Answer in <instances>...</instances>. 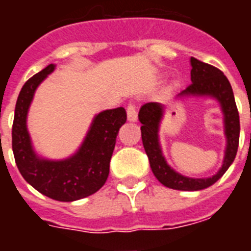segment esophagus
<instances>
[{
    "instance_id": "obj_1",
    "label": "esophagus",
    "mask_w": 251,
    "mask_h": 251,
    "mask_svg": "<svg viewBox=\"0 0 251 251\" xmlns=\"http://www.w3.org/2000/svg\"><path fill=\"white\" fill-rule=\"evenodd\" d=\"M126 113H127V120L130 122H134L137 120V106H135L134 102H130L129 105H127Z\"/></svg>"
}]
</instances>
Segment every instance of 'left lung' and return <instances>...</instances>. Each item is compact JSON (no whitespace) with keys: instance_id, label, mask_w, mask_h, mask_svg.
I'll use <instances>...</instances> for the list:
<instances>
[{"instance_id":"left-lung-1","label":"left lung","mask_w":251,"mask_h":251,"mask_svg":"<svg viewBox=\"0 0 251 251\" xmlns=\"http://www.w3.org/2000/svg\"><path fill=\"white\" fill-rule=\"evenodd\" d=\"M191 84L179 92L178 98L185 96H211L222 105L224 114V130L226 137V149L222 168L216 175L208 178H190L179 175L167 164L160 143H159V125L163 118V105L159 102H147L139 110L142 142L150 160L153 175L164 186L183 191H197L214 185L233 163L240 141V116L234 101L233 91L229 80L222 70L212 65L204 64L194 57L190 58Z\"/></svg>"}]
</instances>
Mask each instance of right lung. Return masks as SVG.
<instances>
[{
	"mask_svg": "<svg viewBox=\"0 0 251 251\" xmlns=\"http://www.w3.org/2000/svg\"><path fill=\"white\" fill-rule=\"evenodd\" d=\"M50 64L29 78L18 96L13 122V152L23 178L41 194L60 202H73L94 194L105 183L118 130L126 122L120 106L95 116L83 143L65 160H47L35 153L27 130V113L37 86L54 70Z\"/></svg>",
	"mask_w": 251,
	"mask_h": 251,
	"instance_id": "right-lung-1",
	"label": "right lung"
}]
</instances>
